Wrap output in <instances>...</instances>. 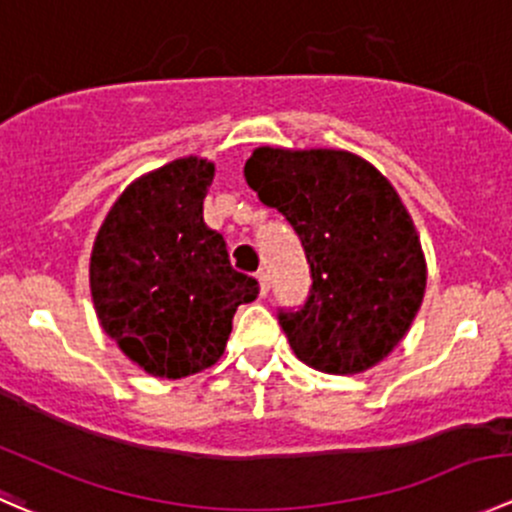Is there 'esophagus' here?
<instances>
[{
  "label": "esophagus",
  "mask_w": 512,
  "mask_h": 512,
  "mask_svg": "<svg viewBox=\"0 0 512 512\" xmlns=\"http://www.w3.org/2000/svg\"><path fill=\"white\" fill-rule=\"evenodd\" d=\"M256 278H258V286H261V296H266L268 288H271V281H268V273L266 271H258Z\"/></svg>",
  "instance_id": "obj_1"
}]
</instances>
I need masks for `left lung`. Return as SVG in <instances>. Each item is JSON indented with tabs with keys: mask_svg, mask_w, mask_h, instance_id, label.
Listing matches in <instances>:
<instances>
[{
	"mask_svg": "<svg viewBox=\"0 0 512 512\" xmlns=\"http://www.w3.org/2000/svg\"><path fill=\"white\" fill-rule=\"evenodd\" d=\"M246 184L286 216L311 266V291L278 323L298 361L348 376L376 366L411 328L426 258L391 181L351 151L261 146Z\"/></svg>",
	"mask_w": 512,
	"mask_h": 512,
	"instance_id": "8db88e82",
	"label": "left lung"
}]
</instances>
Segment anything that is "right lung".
I'll list each match as a JSON object with an SVG mask.
<instances>
[{"mask_svg":"<svg viewBox=\"0 0 512 512\" xmlns=\"http://www.w3.org/2000/svg\"><path fill=\"white\" fill-rule=\"evenodd\" d=\"M214 164L176 159L124 189L106 214L89 286L106 336L146 373L184 378L224 353L256 278L231 268L226 241L204 224Z\"/></svg>","mask_w":512,"mask_h":512,"instance_id":"obj_1","label":"right lung"}]
</instances>
